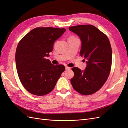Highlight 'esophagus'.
<instances>
[{"label":"esophagus","mask_w":128,"mask_h":128,"mask_svg":"<svg viewBox=\"0 0 128 128\" xmlns=\"http://www.w3.org/2000/svg\"><path fill=\"white\" fill-rule=\"evenodd\" d=\"M70 67H68L67 66H65V70H70Z\"/></svg>","instance_id":"esophagus-1"}]
</instances>
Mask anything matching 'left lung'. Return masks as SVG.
I'll return each mask as SVG.
<instances>
[{
	"instance_id": "8db88e82",
	"label": "left lung",
	"mask_w": 128,
	"mask_h": 128,
	"mask_svg": "<svg viewBox=\"0 0 128 128\" xmlns=\"http://www.w3.org/2000/svg\"><path fill=\"white\" fill-rule=\"evenodd\" d=\"M69 29L80 37L82 42L80 55L87 59L86 69L74 67L71 84L82 95L89 96L99 90L107 81L112 65V48L108 38L90 24L70 26ZM85 61V60H84Z\"/></svg>"
}]
</instances>
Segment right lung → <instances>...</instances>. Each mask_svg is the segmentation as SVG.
<instances>
[{"label":"right lung","instance_id":"1","mask_svg":"<svg viewBox=\"0 0 128 128\" xmlns=\"http://www.w3.org/2000/svg\"><path fill=\"white\" fill-rule=\"evenodd\" d=\"M66 30L64 28L38 27L26 34L18 44L15 54L17 74L29 93L38 96L50 93L65 70L63 65H55L49 59L54 41Z\"/></svg>","mask_w":128,"mask_h":128}]
</instances>
